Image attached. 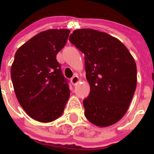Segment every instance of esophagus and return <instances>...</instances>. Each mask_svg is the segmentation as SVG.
<instances>
[{
	"label": "esophagus",
	"mask_w": 154,
	"mask_h": 154,
	"mask_svg": "<svg viewBox=\"0 0 154 154\" xmlns=\"http://www.w3.org/2000/svg\"><path fill=\"white\" fill-rule=\"evenodd\" d=\"M79 77H77V75H75V76H73V77L71 78V83L72 84V85H76L79 83Z\"/></svg>",
	"instance_id": "esophagus-1"
}]
</instances>
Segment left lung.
<instances>
[{
  "label": "left lung",
  "mask_w": 154,
  "mask_h": 154,
  "mask_svg": "<svg viewBox=\"0 0 154 154\" xmlns=\"http://www.w3.org/2000/svg\"><path fill=\"white\" fill-rule=\"evenodd\" d=\"M69 41L85 54L86 79L90 86L83 101L85 116L98 127L122 119L137 86V66L124 44L106 32L92 29L74 30Z\"/></svg>",
  "instance_id": "1"
}]
</instances>
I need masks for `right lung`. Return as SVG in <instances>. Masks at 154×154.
<instances>
[{"instance_id": "add662e5", "label": "right lung", "mask_w": 154, "mask_h": 154, "mask_svg": "<svg viewBox=\"0 0 154 154\" xmlns=\"http://www.w3.org/2000/svg\"><path fill=\"white\" fill-rule=\"evenodd\" d=\"M70 30L48 29L17 50L11 78L18 101L37 122H53L63 113L70 95L67 79L56 56L67 42Z\"/></svg>"}]
</instances>
